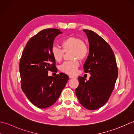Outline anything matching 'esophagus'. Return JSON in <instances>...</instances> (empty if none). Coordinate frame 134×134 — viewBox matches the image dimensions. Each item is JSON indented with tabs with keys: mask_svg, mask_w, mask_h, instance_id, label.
<instances>
[{
	"mask_svg": "<svg viewBox=\"0 0 134 134\" xmlns=\"http://www.w3.org/2000/svg\"><path fill=\"white\" fill-rule=\"evenodd\" d=\"M69 77L70 79H77V77H76V76H73L71 75H69Z\"/></svg>",
	"mask_w": 134,
	"mask_h": 134,
	"instance_id": "esophagus-1",
	"label": "esophagus"
}]
</instances>
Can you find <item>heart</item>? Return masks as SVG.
<instances>
[{
	"instance_id": "obj_1",
	"label": "heart",
	"mask_w": 134,
	"mask_h": 134,
	"mask_svg": "<svg viewBox=\"0 0 134 134\" xmlns=\"http://www.w3.org/2000/svg\"><path fill=\"white\" fill-rule=\"evenodd\" d=\"M61 46L63 50L58 46H53L51 50V55L56 62H60L63 59L64 52L72 50L71 58L75 59L64 62L59 66V69L62 72L66 74L75 75L80 65L77 59H85L88 55V48L84 44V40L77 36H69L65 38L62 41Z\"/></svg>"
}]
</instances>
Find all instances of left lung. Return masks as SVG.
Instances as JSON below:
<instances>
[{"instance_id": "1", "label": "left lung", "mask_w": 134, "mask_h": 134, "mask_svg": "<svg viewBox=\"0 0 134 134\" xmlns=\"http://www.w3.org/2000/svg\"><path fill=\"white\" fill-rule=\"evenodd\" d=\"M88 39L89 54L84 64L88 80L79 77L76 95L80 104L88 110H96L108 102L114 88L118 69L112 49L96 33L83 29Z\"/></svg>"}]
</instances>
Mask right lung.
<instances>
[{"label":"right lung","mask_w":134,"mask_h":134,"mask_svg":"<svg viewBox=\"0 0 134 134\" xmlns=\"http://www.w3.org/2000/svg\"><path fill=\"white\" fill-rule=\"evenodd\" d=\"M60 34L62 33L58 29L40 31L29 40L20 59L22 90L29 101L40 109L50 107L57 101L69 80L63 73L55 77L48 76V70L57 71L51 50Z\"/></svg>","instance_id":"1"}]
</instances>
